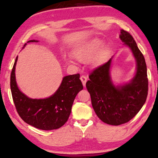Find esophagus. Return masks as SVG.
<instances>
[{"mask_svg": "<svg viewBox=\"0 0 158 158\" xmlns=\"http://www.w3.org/2000/svg\"><path fill=\"white\" fill-rule=\"evenodd\" d=\"M81 80L82 81V83H83V85L84 87L85 86V83H86V81H87V77H86V76H85V75H81Z\"/></svg>", "mask_w": 158, "mask_h": 158, "instance_id": "esophagus-1", "label": "esophagus"}]
</instances>
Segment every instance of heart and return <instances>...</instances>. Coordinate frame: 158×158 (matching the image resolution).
<instances>
[{
    "instance_id": "1",
    "label": "heart",
    "mask_w": 158,
    "mask_h": 158,
    "mask_svg": "<svg viewBox=\"0 0 158 158\" xmlns=\"http://www.w3.org/2000/svg\"><path fill=\"white\" fill-rule=\"evenodd\" d=\"M102 45V42L98 39H94L75 50L74 57L81 62H86L94 57ZM101 52H99L100 55Z\"/></svg>"
}]
</instances>
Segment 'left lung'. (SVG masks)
Wrapping results in <instances>:
<instances>
[{"label":"left lung","instance_id":"8db88e82","mask_svg":"<svg viewBox=\"0 0 158 158\" xmlns=\"http://www.w3.org/2000/svg\"><path fill=\"white\" fill-rule=\"evenodd\" d=\"M119 37L131 49L137 61L135 77L130 83L116 87L110 77L111 57L94 69L86 83L96 115L106 124L114 126L125 124L135 117L145 103L148 94L147 65L143 55L129 32L122 29Z\"/></svg>","mask_w":158,"mask_h":158}]
</instances>
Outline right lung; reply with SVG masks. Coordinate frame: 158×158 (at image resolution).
I'll return each instance as SVG.
<instances>
[{"label":"right lung","instance_id":"right-lung-1","mask_svg":"<svg viewBox=\"0 0 158 158\" xmlns=\"http://www.w3.org/2000/svg\"><path fill=\"white\" fill-rule=\"evenodd\" d=\"M37 42L30 40L28 42ZM26 44H24L25 47ZM15 60L10 74V90L16 111L28 124L42 130H53L63 126L68 121L73 101L83 89L80 74L63 77L62 83L52 96L44 99L29 98L19 90L15 77Z\"/></svg>","mask_w":158,"mask_h":158}]
</instances>
